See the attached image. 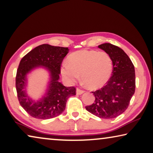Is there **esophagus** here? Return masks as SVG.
<instances>
[{
    "mask_svg": "<svg viewBox=\"0 0 153 153\" xmlns=\"http://www.w3.org/2000/svg\"><path fill=\"white\" fill-rule=\"evenodd\" d=\"M84 92H85V91L80 90V89H79V88H77L76 90V93L77 95H81L82 94H83Z\"/></svg>",
    "mask_w": 153,
    "mask_h": 153,
    "instance_id": "esophagus-1",
    "label": "esophagus"
}]
</instances>
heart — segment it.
<instances>
[{"instance_id": "obj_1", "label": "heart", "mask_w": 153, "mask_h": 153, "mask_svg": "<svg viewBox=\"0 0 153 153\" xmlns=\"http://www.w3.org/2000/svg\"><path fill=\"white\" fill-rule=\"evenodd\" d=\"M68 63L61 68V73L69 83L79 80L87 88L96 90L106 84L111 76L113 62L109 54L96 50H80L68 57Z\"/></svg>"}]
</instances>
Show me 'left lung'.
Instances as JSON below:
<instances>
[{
  "label": "left lung",
  "mask_w": 153,
  "mask_h": 153,
  "mask_svg": "<svg viewBox=\"0 0 153 153\" xmlns=\"http://www.w3.org/2000/svg\"><path fill=\"white\" fill-rule=\"evenodd\" d=\"M98 48L110 55L114 69L106 85L92 91L95 101L85 109L100 118L112 119L125 111L135 93V68L128 56L119 47L105 43Z\"/></svg>",
  "instance_id": "obj_1"
}]
</instances>
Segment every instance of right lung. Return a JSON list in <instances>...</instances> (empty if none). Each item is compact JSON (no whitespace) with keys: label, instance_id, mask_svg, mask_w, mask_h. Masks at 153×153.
<instances>
[{"label":"right lung","instance_id":"1","mask_svg":"<svg viewBox=\"0 0 153 153\" xmlns=\"http://www.w3.org/2000/svg\"><path fill=\"white\" fill-rule=\"evenodd\" d=\"M68 52V48L45 44L33 49L21 59L16 78L18 100L23 109L35 118L46 120L58 116L65 110L68 98L76 94L75 88H66L59 82L61 64ZM40 67L48 71L49 82L44 95L34 100L27 94V76Z\"/></svg>","mask_w":153,"mask_h":153}]
</instances>
